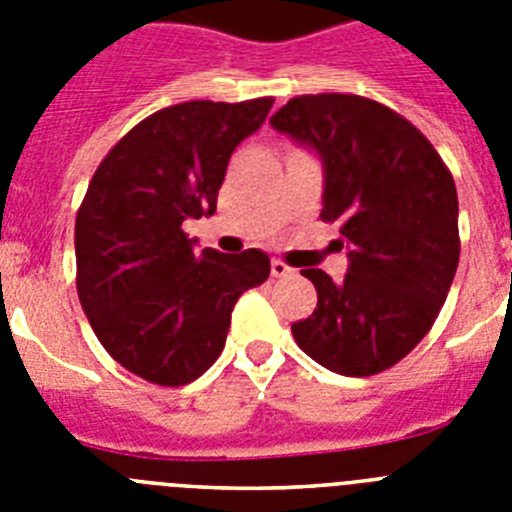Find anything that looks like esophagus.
Masks as SVG:
<instances>
[{
	"label": "esophagus",
	"mask_w": 512,
	"mask_h": 512,
	"mask_svg": "<svg viewBox=\"0 0 512 512\" xmlns=\"http://www.w3.org/2000/svg\"><path fill=\"white\" fill-rule=\"evenodd\" d=\"M292 274H295V269L284 264V261H279V259L271 261V277L282 279V277H292Z\"/></svg>",
	"instance_id": "1"
}]
</instances>
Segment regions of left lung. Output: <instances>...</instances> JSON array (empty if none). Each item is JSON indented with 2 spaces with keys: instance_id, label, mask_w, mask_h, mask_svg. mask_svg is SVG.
Instances as JSON below:
<instances>
[{
  "instance_id": "left-lung-1",
  "label": "left lung",
  "mask_w": 512,
  "mask_h": 512,
  "mask_svg": "<svg viewBox=\"0 0 512 512\" xmlns=\"http://www.w3.org/2000/svg\"><path fill=\"white\" fill-rule=\"evenodd\" d=\"M269 122L323 158L320 217L341 223L348 246L341 282L323 269L302 271L318 307L292 336L330 372H384L423 341L454 282V176L413 122L359 94H302Z\"/></svg>"
}]
</instances>
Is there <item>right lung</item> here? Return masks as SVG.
<instances>
[{"mask_svg":"<svg viewBox=\"0 0 512 512\" xmlns=\"http://www.w3.org/2000/svg\"><path fill=\"white\" fill-rule=\"evenodd\" d=\"M271 97L174 104L122 135L76 212V292L107 354L161 387L205 374L238 297L269 277L259 248L194 251L182 223L210 217L235 146Z\"/></svg>","mask_w":512,"mask_h":512,"instance_id":"1","label":"right lung"}]
</instances>
